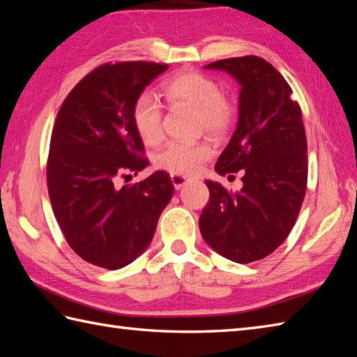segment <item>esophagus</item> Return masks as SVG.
Here are the masks:
<instances>
[{
	"label": "esophagus",
	"mask_w": 357,
	"mask_h": 357,
	"mask_svg": "<svg viewBox=\"0 0 357 357\" xmlns=\"http://www.w3.org/2000/svg\"><path fill=\"white\" fill-rule=\"evenodd\" d=\"M170 178H172V183L176 190H179L181 187H184L188 181H190L187 176H183V174H170Z\"/></svg>",
	"instance_id": "34e87169"
}]
</instances>
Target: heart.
Masks as SVG:
<instances>
[{
  "mask_svg": "<svg viewBox=\"0 0 357 357\" xmlns=\"http://www.w3.org/2000/svg\"><path fill=\"white\" fill-rule=\"evenodd\" d=\"M162 93L170 102L198 112L201 127L211 135L225 133L233 123L231 104L224 98L221 86L207 75L179 73L164 82ZM132 123L142 142L149 146L162 139V109L150 93H142L135 100ZM210 156L211 149L206 142L170 141L155 156V165L172 174H193Z\"/></svg>",
  "mask_w": 357,
  "mask_h": 357,
  "instance_id": "b5f03b06",
  "label": "heart"
}]
</instances>
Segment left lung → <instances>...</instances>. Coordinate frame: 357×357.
I'll return each mask as SVG.
<instances>
[{"label":"left lung","mask_w":357,"mask_h":357,"mask_svg":"<svg viewBox=\"0 0 357 357\" xmlns=\"http://www.w3.org/2000/svg\"><path fill=\"white\" fill-rule=\"evenodd\" d=\"M206 69L225 70L241 84L238 127L215 170H242L244 187L231 193L207 181L199 229L216 253L248 264L275 252L298 219L308 176L305 127L291 87L265 59L227 58Z\"/></svg>","instance_id":"8db88e82"}]
</instances>
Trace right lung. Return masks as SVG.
<instances>
[{
  "label": "right lung",
  "instance_id": "obj_1",
  "mask_svg": "<svg viewBox=\"0 0 357 357\" xmlns=\"http://www.w3.org/2000/svg\"><path fill=\"white\" fill-rule=\"evenodd\" d=\"M167 64L107 63L67 95L52 130L47 188L67 244L82 259L116 270L133 262L153 238L173 196L169 174L158 170L118 188L116 179L149 164L132 123L136 98Z\"/></svg>",
  "mask_w": 357,
  "mask_h": 357
}]
</instances>
